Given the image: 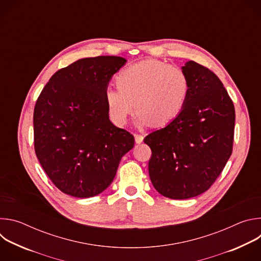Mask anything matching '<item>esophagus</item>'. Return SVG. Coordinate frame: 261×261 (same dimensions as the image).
<instances>
[{"mask_svg": "<svg viewBox=\"0 0 261 261\" xmlns=\"http://www.w3.org/2000/svg\"><path fill=\"white\" fill-rule=\"evenodd\" d=\"M134 137H135V142L136 143H141L142 140H143V136L141 134H135Z\"/></svg>", "mask_w": 261, "mask_h": 261, "instance_id": "esophagus-1", "label": "esophagus"}]
</instances>
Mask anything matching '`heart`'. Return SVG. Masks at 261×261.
I'll return each instance as SVG.
<instances>
[{"mask_svg": "<svg viewBox=\"0 0 261 261\" xmlns=\"http://www.w3.org/2000/svg\"><path fill=\"white\" fill-rule=\"evenodd\" d=\"M117 88H107L105 102L111 120L124 126L134 108L137 126H164L174 120L190 93L186 72L158 60H146L123 69L116 79Z\"/></svg>", "mask_w": 261, "mask_h": 261, "instance_id": "heart-1", "label": "heart"}]
</instances>
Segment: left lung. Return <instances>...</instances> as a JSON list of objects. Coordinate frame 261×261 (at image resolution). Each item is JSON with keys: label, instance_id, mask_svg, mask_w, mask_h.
Returning a JSON list of instances; mask_svg holds the SVG:
<instances>
[{"label": "left lung", "instance_id": "8db88e82", "mask_svg": "<svg viewBox=\"0 0 261 261\" xmlns=\"http://www.w3.org/2000/svg\"><path fill=\"white\" fill-rule=\"evenodd\" d=\"M181 69L190 81L184 108L166 127L143 139L152 150L151 181L171 199L210 189L232 153L236 122L233 102L214 72L193 61Z\"/></svg>", "mask_w": 261, "mask_h": 261}]
</instances>
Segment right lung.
<instances>
[{
	"instance_id": "right-lung-1",
	"label": "right lung",
	"mask_w": 261,
	"mask_h": 261,
	"mask_svg": "<svg viewBox=\"0 0 261 261\" xmlns=\"http://www.w3.org/2000/svg\"><path fill=\"white\" fill-rule=\"evenodd\" d=\"M127 61L100 56L57 71L34 108V146L42 168L63 193L93 197L114 180L134 136L109 121L105 90Z\"/></svg>"
}]
</instances>
